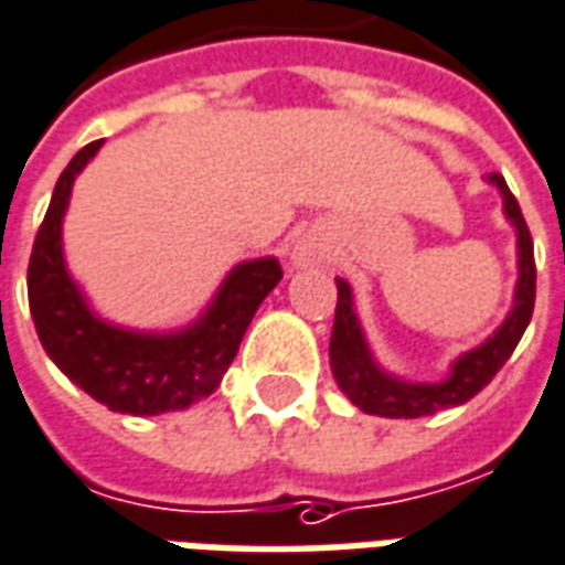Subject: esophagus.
<instances>
[{
	"mask_svg": "<svg viewBox=\"0 0 565 565\" xmlns=\"http://www.w3.org/2000/svg\"><path fill=\"white\" fill-rule=\"evenodd\" d=\"M326 258V252H322V246H316V243H301L298 249H295V255H291V262L298 264V267H313V264H319Z\"/></svg>",
	"mask_w": 565,
	"mask_h": 565,
	"instance_id": "1",
	"label": "esophagus"
}]
</instances>
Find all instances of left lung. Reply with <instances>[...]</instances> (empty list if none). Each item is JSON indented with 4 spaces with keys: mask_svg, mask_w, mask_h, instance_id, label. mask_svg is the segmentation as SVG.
I'll use <instances>...</instances> for the list:
<instances>
[{
    "mask_svg": "<svg viewBox=\"0 0 565 565\" xmlns=\"http://www.w3.org/2000/svg\"><path fill=\"white\" fill-rule=\"evenodd\" d=\"M487 182L499 188L505 218L518 231V286H514L511 313L490 338L483 340L481 347L459 355L450 365L447 377L438 380V383H411V380L395 377L377 365V359L367 347L362 322L355 316L353 289L347 279L338 276L334 279L338 282V310H334L328 359H331V371H334L340 392L359 411L374 414V417L417 419L438 414L444 407L466 404L495 377V371L505 365L520 338H523V331L532 319V307H535V258H532L530 227L523 222V212H520L514 194L508 191L505 179L499 173H490Z\"/></svg>",
    "mask_w": 565,
    "mask_h": 565,
    "instance_id": "left-lung-1",
    "label": "left lung"
}]
</instances>
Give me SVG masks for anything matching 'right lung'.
I'll use <instances>...</instances> for the list:
<instances>
[{"instance_id": "1", "label": "right lung", "mask_w": 565, "mask_h": 565, "mask_svg": "<svg viewBox=\"0 0 565 565\" xmlns=\"http://www.w3.org/2000/svg\"><path fill=\"white\" fill-rule=\"evenodd\" d=\"M103 146H84L60 173L26 270L30 313L51 362L90 398L118 414L185 411L218 390L252 316L282 279L276 258L239 262L206 310L175 331H136L99 319L63 258V215L75 175Z\"/></svg>"}]
</instances>
